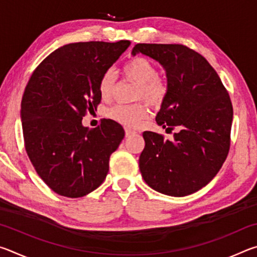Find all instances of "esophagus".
Returning a JSON list of instances; mask_svg holds the SVG:
<instances>
[{"instance_id":"34e87169","label":"esophagus","mask_w":257,"mask_h":257,"mask_svg":"<svg viewBox=\"0 0 257 257\" xmlns=\"http://www.w3.org/2000/svg\"><path fill=\"white\" fill-rule=\"evenodd\" d=\"M124 132H125V136H127V137H128V136H132V135L136 134V132H135V130L129 129V128H125Z\"/></svg>"}]
</instances>
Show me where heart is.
Listing matches in <instances>:
<instances>
[{"label": "heart", "mask_w": 257, "mask_h": 257, "mask_svg": "<svg viewBox=\"0 0 257 257\" xmlns=\"http://www.w3.org/2000/svg\"><path fill=\"white\" fill-rule=\"evenodd\" d=\"M122 71L129 80L138 85L136 99H144L150 105L159 107L163 104L169 93L168 81L159 75L158 68L151 60L143 56H135L123 64ZM114 75L107 70L98 81V93L104 101L111 97ZM149 115V107L145 103L116 104L106 111V116L125 127H136Z\"/></svg>", "instance_id": "heart-1"}]
</instances>
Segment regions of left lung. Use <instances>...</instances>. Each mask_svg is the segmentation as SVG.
I'll return each instance as SVG.
<instances>
[{
  "mask_svg": "<svg viewBox=\"0 0 257 257\" xmlns=\"http://www.w3.org/2000/svg\"><path fill=\"white\" fill-rule=\"evenodd\" d=\"M145 54L162 64L169 93L156 122L173 141L144 132L139 170L147 185L169 196H187L206 186L222 167L230 149L232 104L207 60L181 44H136L133 55Z\"/></svg>",
  "mask_w": 257,
  "mask_h": 257,
  "instance_id": "8db88e82",
  "label": "left lung"
}]
</instances>
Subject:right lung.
Masks as SVG:
<instances>
[{
    "label": "right lung",
    "mask_w": 257,
    "mask_h": 257,
    "mask_svg": "<svg viewBox=\"0 0 257 257\" xmlns=\"http://www.w3.org/2000/svg\"><path fill=\"white\" fill-rule=\"evenodd\" d=\"M129 45V41L64 45L38 64L26 86L25 149L37 175L61 196H85L106 178L108 160L124 130L111 119L93 129L81 120L101 103L98 81Z\"/></svg>",
    "instance_id": "right-lung-1"
}]
</instances>
